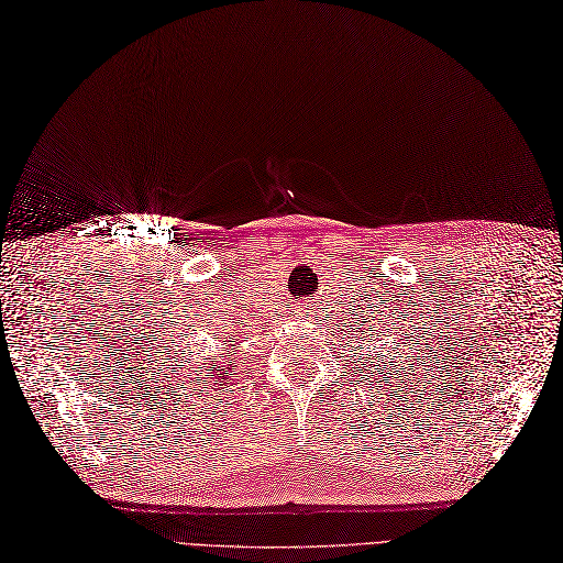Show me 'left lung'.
Returning a JSON list of instances; mask_svg holds the SVG:
<instances>
[{"label": "left lung", "instance_id": "8db88e82", "mask_svg": "<svg viewBox=\"0 0 563 563\" xmlns=\"http://www.w3.org/2000/svg\"><path fill=\"white\" fill-rule=\"evenodd\" d=\"M402 364H405V362H402ZM382 367H384V372H390V369H386V367H388V362H384ZM393 369H398V364H393ZM405 374H407V372H405ZM384 382H390L388 374H384ZM402 382H405V378H402ZM402 382H400V384H402Z\"/></svg>", "mask_w": 563, "mask_h": 563}]
</instances>
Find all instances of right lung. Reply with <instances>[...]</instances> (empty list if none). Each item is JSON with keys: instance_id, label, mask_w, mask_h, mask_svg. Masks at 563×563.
Here are the masks:
<instances>
[{"instance_id": "right-lung-1", "label": "right lung", "mask_w": 563, "mask_h": 563, "mask_svg": "<svg viewBox=\"0 0 563 563\" xmlns=\"http://www.w3.org/2000/svg\"><path fill=\"white\" fill-rule=\"evenodd\" d=\"M181 367H185V364H181ZM191 371L195 374L189 378V386H194V382H196V386H201L203 382H208V384L218 382L222 386V382H227V378H230V367H224V364H220L218 360L196 364V367H191Z\"/></svg>"}]
</instances>
